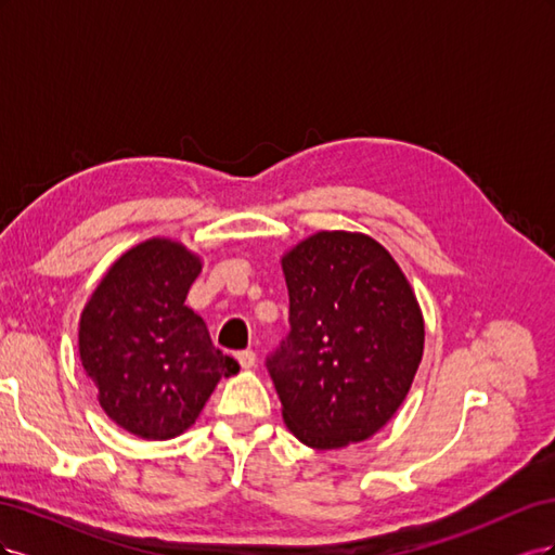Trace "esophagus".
Listing matches in <instances>:
<instances>
[{
  "label": "esophagus",
  "instance_id": "1",
  "mask_svg": "<svg viewBox=\"0 0 555 555\" xmlns=\"http://www.w3.org/2000/svg\"><path fill=\"white\" fill-rule=\"evenodd\" d=\"M236 359H238V363H241L243 371H249V367H255V365H257V354H255V351H251V349H243V351H238Z\"/></svg>",
  "mask_w": 555,
  "mask_h": 555
}]
</instances>
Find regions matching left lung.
Wrapping results in <instances>:
<instances>
[{
    "mask_svg": "<svg viewBox=\"0 0 555 555\" xmlns=\"http://www.w3.org/2000/svg\"><path fill=\"white\" fill-rule=\"evenodd\" d=\"M289 333L266 357L284 424L312 449L375 435L405 400L424 354L410 282L377 241L319 231L282 259Z\"/></svg>",
    "mask_w": 555,
    "mask_h": 555,
    "instance_id": "obj_1",
    "label": "left lung"
}]
</instances>
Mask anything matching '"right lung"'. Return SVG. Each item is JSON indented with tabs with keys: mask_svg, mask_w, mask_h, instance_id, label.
<instances>
[{
	"mask_svg": "<svg viewBox=\"0 0 555 555\" xmlns=\"http://www.w3.org/2000/svg\"><path fill=\"white\" fill-rule=\"evenodd\" d=\"M198 273V257L180 243L145 241L113 263L80 314V361L99 402L139 438L188 430L217 382L241 371L184 306Z\"/></svg>",
	"mask_w": 555,
	"mask_h": 555,
	"instance_id": "obj_1",
	"label": "right lung"
}]
</instances>
